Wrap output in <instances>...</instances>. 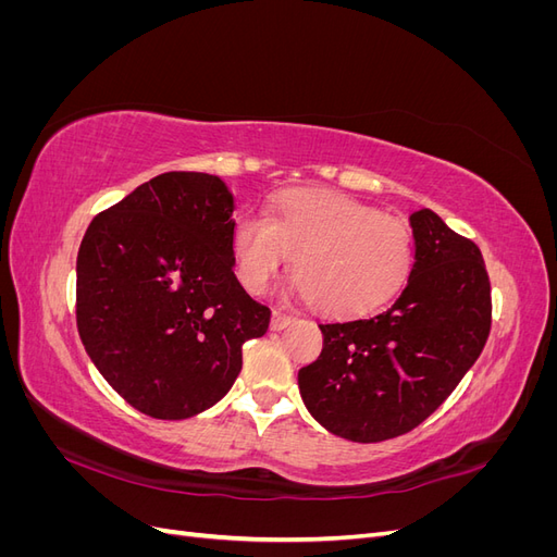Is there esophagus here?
Listing matches in <instances>:
<instances>
[{
	"label": "esophagus",
	"instance_id": "esophagus-1",
	"mask_svg": "<svg viewBox=\"0 0 557 557\" xmlns=\"http://www.w3.org/2000/svg\"><path fill=\"white\" fill-rule=\"evenodd\" d=\"M290 323H295V315L293 313H285V311H274L272 313V330L274 332L285 330Z\"/></svg>",
	"mask_w": 557,
	"mask_h": 557
}]
</instances>
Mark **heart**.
<instances>
[{"label":"heart","instance_id":"1","mask_svg":"<svg viewBox=\"0 0 557 557\" xmlns=\"http://www.w3.org/2000/svg\"><path fill=\"white\" fill-rule=\"evenodd\" d=\"M244 288L260 295L293 258L297 288L327 315H364L395 299L416 262L411 227L376 207L325 190H288L269 215L232 230Z\"/></svg>","mask_w":557,"mask_h":557}]
</instances>
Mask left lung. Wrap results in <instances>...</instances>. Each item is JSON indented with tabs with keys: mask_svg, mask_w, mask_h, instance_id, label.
<instances>
[{
	"mask_svg": "<svg viewBox=\"0 0 557 557\" xmlns=\"http://www.w3.org/2000/svg\"><path fill=\"white\" fill-rule=\"evenodd\" d=\"M416 262L385 311L318 325L323 350L299 369V393L320 425L374 444L418 428L481 356L493 323L479 246L430 209L411 213Z\"/></svg>",
	"mask_w": 557,
	"mask_h": 557,
	"instance_id": "obj_1",
	"label": "left lung"
}]
</instances>
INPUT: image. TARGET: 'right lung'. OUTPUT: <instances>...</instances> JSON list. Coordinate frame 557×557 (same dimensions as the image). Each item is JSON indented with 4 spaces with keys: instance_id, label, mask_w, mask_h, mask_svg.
Instances as JSON below:
<instances>
[{
    "instance_id": "add662e5",
    "label": "right lung",
    "mask_w": 557,
    "mask_h": 557,
    "mask_svg": "<svg viewBox=\"0 0 557 557\" xmlns=\"http://www.w3.org/2000/svg\"><path fill=\"white\" fill-rule=\"evenodd\" d=\"M234 197L211 174L166 172L92 218L76 260V325L134 409L183 420L223 399L269 311L234 276Z\"/></svg>"
}]
</instances>
